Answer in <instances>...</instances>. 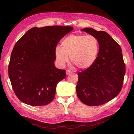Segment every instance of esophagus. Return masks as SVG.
Listing matches in <instances>:
<instances>
[{"instance_id": "1", "label": "esophagus", "mask_w": 134, "mask_h": 134, "mask_svg": "<svg viewBox=\"0 0 134 134\" xmlns=\"http://www.w3.org/2000/svg\"><path fill=\"white\" fill-rule=\"evenodd\" d=\"M70 73H72V71H71V70H66V74L67 75L70 74Z\"/></svg>"}]
</instances>
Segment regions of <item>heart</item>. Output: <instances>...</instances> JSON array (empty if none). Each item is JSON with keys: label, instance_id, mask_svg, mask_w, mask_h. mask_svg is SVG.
Here are the masks:
<instances>
[{"label": "heart", "instance_id": "b5f03b06", "mask_svg": "<svg viewBox=\"0 0 134 134\" xmlns=\"http://www.w3.org/2000/svg\"><path fill=\"white\" fill-rule=\"evenodd\" d=\"M62 45L55 50L58 64L64 66L70 56L71 62L80 69H87L94 64L100 48L98 38L87 35H69L63 40Z\"/></svg>", "mask_w": 134, "mask_h": 134}]
</instances>
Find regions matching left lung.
<instances>
[{"label":"left lung","mask_w":134,"mask_h":134,"mask_svg":"<svg viewBox=\"0 0 134 134\" xmlns=\"http://www.w3.org/2000/svg\"><path fill=\"white\" fill-rule=\"evenodd\" d=\"M81 31L98 38L100 48L94 64L78 73L77 96L87 106H100L115 98L122 89L126 71L122 50L106 32L92 28Z\"/></svg>","instance_id":"1"}]
</instances>
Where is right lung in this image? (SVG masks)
Instances as JSON below:
<instances>
[{
    "label": "right lung",
    "instance_id": "add662e5",
    "mask_svg": "<svg viewBox=\"0 0 134 134\" xmlns=\"http://www.w3.org/2000/svg\"><path fill=\"white\" fill-rule=\"evenodd\" d=\"M72 30L70 26L34 27L15 43L8 74L15 94L23 103L44 106L54 99L56 86L66 76L65 70L55 66V50Z\"/></svg>",
    "mask_w": 134,
    "mask_h": 134
}]
</instances>
